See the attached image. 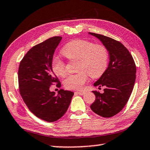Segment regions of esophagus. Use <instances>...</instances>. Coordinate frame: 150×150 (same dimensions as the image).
I'll use <instances>...</instances> for the list:
<instances>
[{"label": "esophagus", "mask_w": 150, "mask_h": 150, "mask_svg": "<svg viewBox=\"0 0 150 150\" xmlns=\"http://www.w3.org/2000/svg\"><path fill=\"white\" fill-rule=\"evenodd\" d=\"M85 93H86L85 91H75V94H76V95L83 96V95H84Z\"/></svg>", "instance_id": "1"}]
</instances>
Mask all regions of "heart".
I'll use <instances>...</instances> for the list:
<instances>
[{"mask_svg": "<svg viewBox=\"0 0 150 150\" xmlns=\"http://www.w3.org/2000/svg\"><path fill=\"white\" fill-rule=\"evenodd\" d=\"M61 54L69 61H78L77 71L79 72L69 75L64 81V87L69 89H81L88 81V75L91 78L100 77L108 65L107 48L88 40L79 39L69 42L62 48ZM52 69L59 77H64L67 73L65 62L57 57L52 59Z\"/></svg>", "mask_w": 150, "mask_h": 150, "instance_id": "b5f03b06", "label": "heart"}]
</instances>
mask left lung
I'll list each match as a JSON object with an SVG mask.
<instances>
[{
    "label": "left lung",
    "instance_id": "left-lung-1",
    "mask_svg": "<svg viewBox=\"0 0 150 150\" xmlns=\"http://www.w3.org/2000/svg\"><path fill=\"white\" fill-rule=\"evenodd\" d=\"M89 33L102 42L110 56L108 68L93 84L99 88L104 86V93L93 91L96 100L90 108L102 117H112L122 110L130 98L135 81L136 65L129 51L120 42L101 34Z\"/></svg>",
    "mask_w": 150,
    "mask_h": 150
}]
</instances>
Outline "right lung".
<instances>
[{"label":"right lung","mask_w":150,"mask_h":150,"mask_svg":"<svg viewBox=\"0 0 150 150\" xmlns=\"http://www.w3.org/2000/svg\"><path fill=\"white\" fill-rule=\"evenodd\" d=\"M62 39L54 36L34 46L20 62L18 71L19 93L32 112L45 121H57L64 115L74 93L50 91L52 85L61 86L52 69L53 55Z\"/></svg>","instance_id":"obj_1"}]
</instances>
